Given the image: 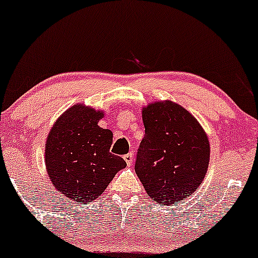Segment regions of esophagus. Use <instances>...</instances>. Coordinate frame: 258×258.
<instances>
[{"label":"esophagus","mask_w":258,"mask_h":258,"mask_svg":"<svg viewBox=\"0 0 258 258\" xmlns=\"http://www.w3.org/2000/svg\"><path fill=\"white\" fill-rule=\"evenodd\" d=\"M124 160H125L126 165H128V166H132L133 161H134V157H133V154H132V152H129V154H126L125 156H124Z\"/></svg>","instance_id":"34e87169"}]
</instances>
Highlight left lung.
<instances>
[{
    "label": "left lung",
    "mask_w": 258,
    "mask_h": 258,
    "mask_svg": "<svg viewBox=\"0 0 258 258\" xmlns=\"http://www.w3.org/2000/svg\"><path fill=\"white\" fill-rule=\"evenodd\" d=\"M141 114L145 137L135 172L154 201L172 206L192 196L206 177L210 159L208 135L185 108L172 101L149 103Z\"/></svg>",
    "instance_id": "left-lung-1"
}]
</instances>
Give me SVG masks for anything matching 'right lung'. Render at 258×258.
Returning a JSON list of instances; mask_svg holds the SVG:
<instances>
[{
  "mask_svg": "<svg viewBox=\"0 0 258 258\" xmlns=\"http://www.w3.org/2000/svg\"><path fill=\"white\" fill-rule=\"evenodd\" d=\"M103 110L74 104L56 119L45 143V167L52 185L63 198L87 204L106 190L126 166L109 152L113 133L98 121Z\"/></svg>",
  "mask_w": 258,
  "mask_h": 258,
  "instance_id": "1",
  "label": "right lung"
}]
</instances>
